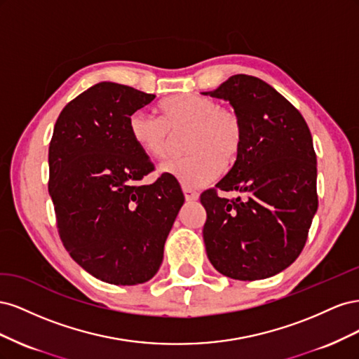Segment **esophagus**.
I'll return each mask as SVG.
<instances>
[{"label": "esophagus", "instance_id": "obj_1", "mask_svg": "<svg viewBox=\"0 0 359 359\" xmlns=\"http://www.w3.org/2000/svg\"><path fill=\"white\" fill-rule=\"evenodd\" d=\"M182 191H184V196H186V201H189V202H191V201H198V198H199V193H198L196 190H193V189L184 187V189H182Z\"/></svg>", "mask_w": 359, "mask_h": 359}]
</instances>
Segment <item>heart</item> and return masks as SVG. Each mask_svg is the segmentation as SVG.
<instances>
[{
    "mask_svg": "<svg viewBox=\"0 0 359 359\" xmlns=\"http://www.w3.org/2000/svg\"><path fill=\"white\" fill-rule=\"evenodd\" d=\"M160 116L137 111L128 118V135L145 156L163 160L173 136L187 130L184 148L189 154L168 161L163 170L186 187L212 181L224 166L240 157L244 145V123L233 107L201 94H178L160 103Z\"/></svg>",
    "mask_w": 359,
    "mask_h": 359,
    "instance_id": "1",
    "label": "heart"
}]
</instances>
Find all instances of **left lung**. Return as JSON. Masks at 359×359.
<instances>
[{"label": "left lung", "instance_id": "left-lung-1", "mask_svg": "<svg viewBox=\"0 0 359 359\" xmlns=\"http://www.w3.org/2000/svg\"><path fill=\"white\" fill-rule=\"evenodd\" d=\"M205 94L229 100L244 123L240 157L201 194L206 255L226 277H273L301 255L318 210L310 128L295 106L255 76H231ZM219 189L241 196L220 198Z\"/></svg>", "mask_w": 359, "mask_h": 359}]
</instances>
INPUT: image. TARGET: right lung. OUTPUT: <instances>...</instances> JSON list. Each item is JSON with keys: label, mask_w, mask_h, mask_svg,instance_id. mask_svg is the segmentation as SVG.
Listing matches in <instances>:
<instances>
[{"label": "right lung", "mask_w": 359, "mask_h": 359, "mask_svg": "<svg viewBox=\"0 0 359 359\" xmlns=\"http://www.w3.org/2000/svg\"><path fill=\"white\" fill-rule=\"evenodd\" d=\"M156 99L102 82L61 111L49 144V194L60 240L86 273L132 286L153 278L184 203L175 177L154 170L128 135V118Z\"/></svg>", "instance_id": "1"}]
</instances>
